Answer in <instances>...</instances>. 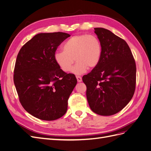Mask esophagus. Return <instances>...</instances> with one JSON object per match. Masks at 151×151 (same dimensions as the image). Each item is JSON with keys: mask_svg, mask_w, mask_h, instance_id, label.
<instances>
[{"mask_svg": "<svg viewBox=\"0 0 151 151\" xmlns=\"http://www.w3.org/2000/svg\"><path fill=\"white\" fill-rule=\"evenodd\" d=\"M76 78H77V80L78 83H81V82H82V77L81 76H76Z\"/></svg>", "mask_w": 151, "mask_h": 151, "instance_id": "obj_1", "label": "esophagus"}]
</instances>
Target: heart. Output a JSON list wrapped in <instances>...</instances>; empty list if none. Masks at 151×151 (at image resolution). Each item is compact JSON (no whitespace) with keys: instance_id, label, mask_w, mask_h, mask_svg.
<instances>
[{"instance_id":"1","label":"heart","mask_w":151,"mask_h":151,"mask_svg":"<svg viewBox=\"0 0 151 151\" xmlns=\"http://www.w3.org/2000/svg\"><path fill=\"white\" fill-rule=\"evenodd\" d=\"M63 51L54 53V60L61 69L71 71L74 61L76 64L72 69L76 74H82L88 68L96 67L101 60L102 45L97 36L81 34L72 36L63 43Z\"/></svg>"}]
</instances>
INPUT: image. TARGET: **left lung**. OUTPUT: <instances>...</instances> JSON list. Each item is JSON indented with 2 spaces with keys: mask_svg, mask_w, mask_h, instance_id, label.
<instances>
[{
  "mask_svg": "<svg viewBox=\"0 0 151 151\" xmlns=\"http://www.w3.org/2000/svg\"><path fill=\"white\" fill-rule=\"evenodd\" d=\"M102 45L99 64L83 77L86 96L93 112L113 115L130 102L135 92L136 65L124 40L102 28H94Z\"/></svg>",
  "mask_w": 151,
  "mask_h": 151,
  "instance_id": "left-lung-1",
  "label": "left lung"
}]
</instances>
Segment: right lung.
Listing matches in <instances>:
<instances>
[{"label": "right lung", "mask_w": 151, "mask_h": 151, "mask_svg": "<svg viewBox=\"0 0 151 151\" xmlns=\"http://www.w3.org/2000/svg\"><path fill=\"white\" fill-rule=\"evenodd\" d=\"M70 35L62 32L39 33L18 53L14 83L25 110L42 120L52 121L65 114L68 99L77 84L54 60L58 47Z\"/></svg>", "instance_id": "right-lung-1"}]
</instances>
